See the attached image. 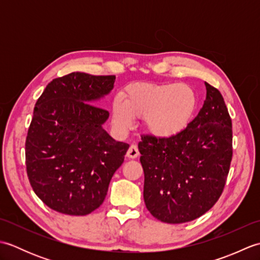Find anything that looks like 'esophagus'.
Returning a JSON list of instances; mask_svg holds the SVG:
<instances>
[{
    "label": "esophagus",
    "mask_w": 260,
    "mask_h": 260,
    "mask_svg": "<svg viewBox=\"0 0 260 260\" xmlns=\"http://www.w3.org/2000/svg\"><path fill=\"white\" fill-rule=\"evenodd\" d=\"M126 155H127V157H129V158H136L137 156L140 155L139 148H137L136 145L132 144V145L129 146V148H128V151H127Z\"/></svg>",
    "instance_id": "1"
}]
</instances>
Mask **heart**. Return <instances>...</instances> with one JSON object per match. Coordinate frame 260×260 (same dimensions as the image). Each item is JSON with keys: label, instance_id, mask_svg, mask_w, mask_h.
Segmentation results:
<instances>
[{"label": "heart", "instance_id": "1", "mask_svg": "<svg viewBox=\"0 0 260 260\" xmlns=\"http://www.w3.org/2000/svg\"><path fill=\"white\" fill-rule=\"evenodd\" d=\"M194 90L185 84L140 82L124 91V102L113 103V120L118 129H129L133 118H144V127L157 139H171L183 131L197 109Z\"/></svg>", "mask_w": 260, "mask_h": 260}]
</instances>
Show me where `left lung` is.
I'll return each mask as SVG.
<instances>
[{
	"label": "left lung",
	"instance_id": "1",
	"mask_svg": "<svg viewBox=\"0 0 260 260\" xmlns=\"http://www.w3.org/2000/svg\"><path fill=\"white\" fill-rule=\"evenodd\" d=\"M197 117L171 139L142 135L144 202L167 223L192 221L219 200L233 159V123L223 97L206 82Z\"/></svg>",
	"mask_w": 260,
	"mask_h": 260
}]
</instances>
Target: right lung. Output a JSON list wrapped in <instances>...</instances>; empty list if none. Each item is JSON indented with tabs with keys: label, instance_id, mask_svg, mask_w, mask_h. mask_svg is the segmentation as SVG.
I'll use <instances>...</instances> for the list:
<instances>
[{
	"label": "right lung",
	"instance_id": "obj_1",
	"mask_svg": "<svg viewBox=\"0 0 260 260\" xmlns=\"http://www.w3.org/2000/svg\"><path fill=\"white\" fill-rule=\"evenodd\" d=\"M116 77L71 73L49 82L38 98L25 140L30 184L54 211L86 215L101 207L129 145L102 125L106 109L92 103L113 89Z\"/></svg>",
	"mask_w": 260,
	"mask_h": 260
}]
</instances>
